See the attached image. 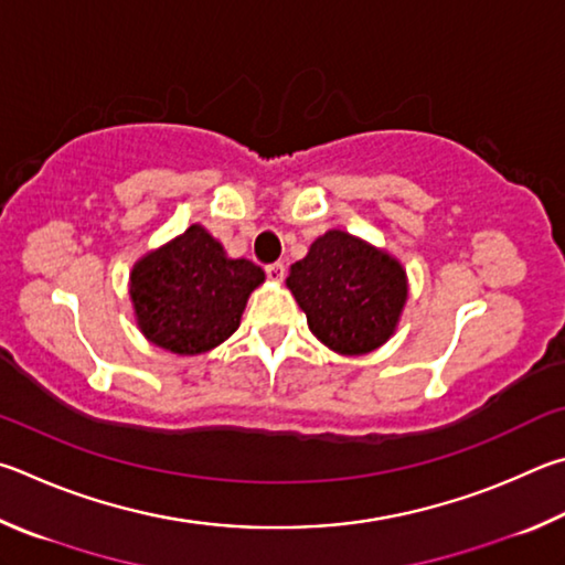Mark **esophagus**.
Instances as JSON below:
<instances>
[{
  "mask_svg": "<svg viewBox=\"0 0 565 565\" xmlns=\"http://www.w3.org/2000/svg\"><path fill=\"white\" fill-rule=\"evenodd\" d=\"M265 273H267V277H270V280L280 282L285 277V265L282 263H270V265H265Z\"/></svg>",
  "mask_w": 565,
  "mask_h": 565,
  "instance_id": "1",
  "label": "esophagus"
}]
</instances>
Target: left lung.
I'll list each match as a JSON object with an SVG mask.
<instances>
[{
	"instance_id": "8db88e82",
	"label": "left lung",
	"mask_w": 565,
	"mask_h": 565,
	"mask_svg": "<svg viewBox=\"0 0 565 565\" xmlns=\"http://www.w3.org/2000/svg\"><path fill=\"white\" fill-rule=\"evenodd\" d=\"M288 288L315 338L338 354H367L397 330L409 285L402 263L362 237L328 231L290 265Z\"/></svg>"
}]
</instances>
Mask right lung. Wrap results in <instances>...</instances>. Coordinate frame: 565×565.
<instances>
[{"label": "right lung", "mask_w": 565, "mask_h": 565, "mask_svg": "<svg viewBox=\"0 0 565 565\" xmlns=\"http://www.w3.org/2000/svg\"><path fill=\"white\" fill-rule=\"evenodd\" d=\"M263 280L260 267L227 257L195 223L134 265L128 292L148 342L173 354H203L237 330L247 298Z\"/></svg>", "instance_id": "add662e5"}]
</instances>
